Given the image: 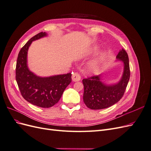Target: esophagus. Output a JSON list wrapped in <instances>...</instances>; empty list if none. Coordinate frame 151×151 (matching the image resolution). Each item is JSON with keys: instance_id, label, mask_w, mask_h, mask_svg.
<instances>
[{"instance_id": "34e87169", "label": "esophagus", "mask_w": 151, "mask_h": 151, "mask_svg": "<svg viewBox=\"0 0 151 151\" xmlns=\"http://www.w3.org/2000/svg\"><path fill=\"white\" fill-rule=\"evenodd\" d=\"M72 79L73 81L77 82V81H79L81 80V76L77 72L73 73L72 75Z\"/></svg>"}]
</instances>
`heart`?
Masks as SVG:
<instances>
[{
	"label": "heart",
	"instance_id": "b5f03b06",
	"mask_svg": "<svg viewBox=\"0 0 151 151\" xmlns=\"http://www.w3.org/2000/svg\"><path fill=\"white\" fill-rule=\"evenodd\" d=\"M97 48H94L92 50H91V53H94L96 52ZM105 57V55L102 54L101 56L98 57V58L96 59L94 61L91 62L89 65H88V71L91 73V74H96L99 71L100 67H101V63L104 60Z\"/></svg>",
	"mask_w": 151,
	"mask_h": 151
}]
</instances>
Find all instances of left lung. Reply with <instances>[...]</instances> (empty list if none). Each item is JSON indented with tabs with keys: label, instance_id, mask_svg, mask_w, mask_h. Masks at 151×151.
<instances>
[{
	"label": "left lung",
	"instance_id": "8db88e82",
	"mask_svg": "<svg viewBox=\"0 0 151 151\" xmlns=\"http://www.w3.org/2000/svg\"><path fill=\"white\" fill-rule=\"evenodd\" d=\"M116 61L123 63V72L120 80L115 84H106L101 81V75L84 79L83 100L90 109H101L115 104L124 94L130 79V67L128 54L122 49L116 57Z\"/></svg>",
	"mask_w": 151,
	"mask_h": 151
}]
</instances>
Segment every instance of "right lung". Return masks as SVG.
I'll list each match as a JSON object with an SVG mask.
<instances>
[{
    "label": "right lung",
    "instance_id": "1",
    "mask_svg": "<svg viewBox=\"0 0 151 151\" xmlns=\"http://www.w3.org/2000/svg\"><path fill=\"white\" fill-rule=\"evenodd\" d=\"M47 36L41 33L31 38L18 54L16 68V79L21 95L27 101L42 108H50L60 100L63 91L71 81L72 74L40 77L28 67V51L33 41Z\"/></svg>",
    "mask_w": 151,
    "mask_h": 151
}]
</instances>
